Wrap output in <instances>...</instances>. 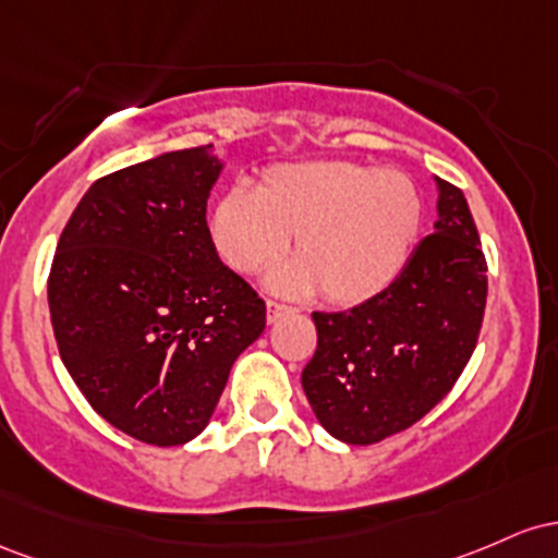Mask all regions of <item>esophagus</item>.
I'll use <instances>...</instances> for the list:
<instances>
[{"label":"esophagus","mask_w":558,"mask_h":558,"mask_svg":"<svg viewBox=\"0 0 558 558\" xmlns=\"http://www.w3.org/2000/svg\"><path fill=\"white\" fill-rule=\"evenodd\" d=\"M287 313H292L290 305H281V303H277V300H268V303H266L268 324H277L281 316H287Z\"/></svg>","instance_id":"34e87169"}]
</instances>
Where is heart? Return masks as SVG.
<instances>
[{
    "label": "heart",
    "instance_id": "obj_1",
    "mask_svg": "<svg viewBox=\"0 0 558 558\" xmlns=\"http://www.w3.org/2000/svg\"><path fill=\"white\" fill-rule=\"evenodd\" d=\"M424 229V199L398 171L350 160L281 162L258 186H231L210 213V240L234 271L258 274L290 247L295 258L268 277L281 295H322L361 305L390 290Z\"/></svg>",
    "mask_w": 558,
    "mask_h": 558
}]
</instances>
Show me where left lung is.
Here are the masks:
<instances>
[{
	"mask_svg": "<svg viewBox=\"0 0 558 558\" xmlns=\"http://www.w3.org/2000/svg\"><path fill=\"white\" fill-rule=\"evenodd\" d=\"M435 234L390 290L342 313H313L318 345L303 390L348 446L409 429L448 396L477 345L487 266L464 192L437 179Z\"/></svg>",
	"mask_w": 558,
	"mask_h": 558,
	"instance_id": "obj_1",
	"label": "left lung"
}]
</instances>
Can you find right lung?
<instances>
[{
	"label": "right lung",
	"mask_w": 558,
	"mask_h": 558,
	"mask_svg": "<svg viewBox=\"0 0 558 558\" xmlns=\"http://www.w3.org/2000/svg\"><path fill=\"white\" fill-rule=\"evenodd\" d=\"M221 171L208 144L94 181L49 271L68 374L105 422L149 446L195 440L266 329V305L223 266L205 221Z\"/></svg>",
	"instance_id": "1"
}]
</instances>
